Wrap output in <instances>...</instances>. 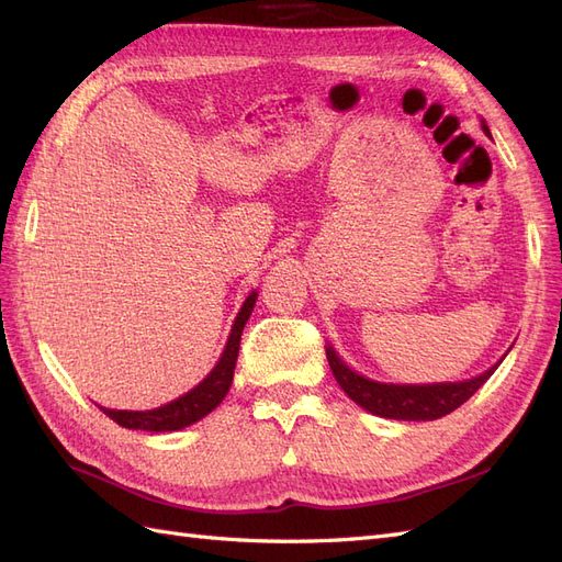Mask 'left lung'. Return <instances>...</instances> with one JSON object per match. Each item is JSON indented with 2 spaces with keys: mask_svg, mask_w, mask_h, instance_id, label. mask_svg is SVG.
I'll list each match as a JSON object with an SVG mask.
<instances>
[{
  "mask_svg": "<svg viewBox=\"0 0 562 562\" xmlns=\"http://www.w3.org/2000/svg\"><path fill=\"white\" fill-rule=\"evenodd\" d=\"M483 131L490 135L485 122ZM328 363L337 384L345 389V394L366 407L368 413L389 419H407V422H427L446 417L459 405L467 403L475 391H479L497 366L485 370L483 375L467 380V382H446V384H380L361 378L359 372L349 370L342 359L333 351V347L326 349Z\"/></svg>",
  "mask_w": 562,
  "mask_h": 562,
  "instance_id": "left-lung-1",
  "label": "left lung"
}]
</instances>
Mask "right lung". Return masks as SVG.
Returning <instances> with one entry per match:
<instances>
[{
	"label": "right lung",
	"instance_id": "obj_1",
	"mask_svg": "<svg viewBox=\"0 0 562 562\" xmlns=\"http://www.w3.org/2000/svg\"><path fill=\"white\" fill-rule=\"evenodd\" d=\"M258 300V293H250L248 300L244 302V307L236 316L227 347L220 356L217 366L211 370V375L203 380L199 386L192 391H187L184 396L171 401L168 405L157 407V411H145V413H131V411H110V407H100L110 419H114L119 427L135 429V431H178L190 427V424L199 422L201 417H206L211 411L223 403L227 396V391L232 386L234 378V366H236V356H239V342H241V333L246 321L252 312V304Z\"/></svg>",
	"mask_w": 562,
	"mask_h": 562
}]
</instances>
